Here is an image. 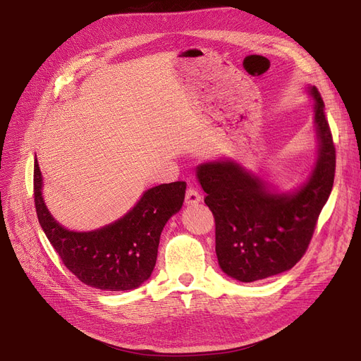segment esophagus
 Instances as JSON below:
<instances>
[{"mask_svg": "<svg viewBox=\"0 0 361 361\" xmlns=\"http://www.w3.org/2000/svg\"><path fill=\"white\" fill-rule=\"evenodd\" d=\"M200 199H202V196L195 185H190L187 188V192H185V203L187 204H196L200 202Z\"/></svg>", "mask_w": 361, "mask_h": 361, "instance_id": "obj_1", "label": "esophagus"}]
</instances>
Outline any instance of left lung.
Wrapping results in <instances>:
<instances>
[{
    "mask_svg": "<svg viewBox=\"0 0 361 361\" xmlns=\"http://www.w3.org/2000/svg\"><path fill=\"white\" fill-rule=\"evenodd\" d=\"M314 121L320 142L316 168L300 190L278 195L231 162L197 168L204 203L215 218V250L221 269L253 282L291 269L305 256L322 207L331 195L336 154L325 104L316 87Z\"/></svg>",
    "mask_w": 361,
    "mask_h": 361,
    "instance_id": "obj_1",
    "label": "left lung"
}]
</instances>
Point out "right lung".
I'll list each match as a JSON object with an SVG mask.
<instances>
[{
	"label": "right lung",
	"mask_w": 361,
	"mask_h": 361,
	"mask_svg": "<svg viewBox=\"0 0 361 361\" xmlns=\"http://www.w3.org/2000/svg\"><path fill=\"white\" fill-rule=\"evenodd\" d=\"M41 190L42 176L35 159L36 215L64 267L89 287L127 291L137 288L154 271L161 233L166 221L181 209L185 181L149 188L126 216L90 233L68 231L55 222Z\"/></svg>",
	"instance_id": "obj_1"
}]
</instances>
